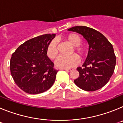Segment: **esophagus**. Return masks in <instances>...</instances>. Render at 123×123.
Here are the masks:
<instances>
[{
    "label": "esophagus",
    "instance_id": "1",
    "mask_svg": "<svg viewBox=\"0 0 123 123\" xmlns=\"http://www.w3.org/2000/svg\"><path fill=\"white\" fill-rule=\"evenodd\" d=\"M64 70H65V71H72V69H63Z\"/></svg>",
    "mask_w": 123,
    "mask_h": 123
}]
</instances>
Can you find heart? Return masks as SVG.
<instances>
[{
  "mask_svg": "<svg viewBox=\"0 0 123 123\" xmlns=\"http://www.w3.org/2000/svg\"><path fill=\"white\" fill-rule=\"evenodd\" d=\"M65 39L73 46V49L71 54H73L69 56H60L55 61V66L58 68L68 69L75 67L79 63V57L80 59H83L86 55V49L84 46L81 45L82 38L76 33H70L64 37ZM58 42L56 39H53L49 42L46 48V55L50 60L56 58L58 55Z\"/></svg>",
  "mask_w": 123,
  "mask_h": 123,
  "instance_id": "heart-1",
  "label": "heart"
}]
</instances>
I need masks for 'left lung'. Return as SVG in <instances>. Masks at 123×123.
Returning a JSON list of instances; mask_svg holds the SVG:
<instances>
[{
    "instance_id": "left-lung-1",
    "label": "left lung",
    "mask_w": 123,
    "mask_h": 123,
    "mask_svg": "<svg viewBox=\"0 0 123 123\" xmlns=\"http://www.w3.org/2000/svg\"><path fill=\"white\" fill-rule=\"evenodd\" d=\"M83 36L89 49L82 67H78L79 76L74 80L81 89L95 91L103 87L114 73L116 56L112 44L102 33L91 28L77 26L68 29Z\"/></svg>"
}]
</instances>
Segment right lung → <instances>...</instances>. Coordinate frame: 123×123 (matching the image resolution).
Segmentation results:
<instances>
[{
	"instance_id": "1",
	"label": "right lung",
	"mask_w": 123,
	"mask_h": 123,
	"mask_svg": "<svg viewBox=\"0 0 123 123\" xmlns=\"http://www.w3.org/2000/svg\"><path fill=\"white\" fill-rule=\"evenodd\" d=\"M55 36V34H46L32 38L19 45L12 54L11 74L24 92L40 94L54 84L58 70L47 56L46 48Z\"/></svg>"
}]
</instances>
